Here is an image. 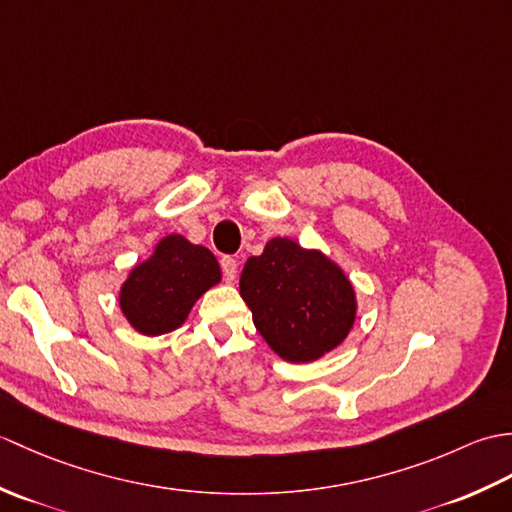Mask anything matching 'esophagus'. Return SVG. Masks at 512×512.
Returning a JSON list of instances; mask_svg holds the SVG:
<instances>
[{
    "mask_svg": "<svg viewBox=\"0 0 512 512\" xmlns=\"http://www.w3.org/2000/svg\"><path fill=\"white\" fill-rule=\"evenodd\" d=\"M220 266H222V275L226 281H233L237 277V262L233 257H222Z\"/></svg>",
    "mask_w": 512,
    "mask_h": 512,
    "instance_id": "esophagus-1",
    "label": "esophagus"
}]
</instances>
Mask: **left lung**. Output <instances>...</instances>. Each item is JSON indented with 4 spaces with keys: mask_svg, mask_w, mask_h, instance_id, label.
Returning a JSON list of instances; mask_svg holds the SVG:
<instances>
[{
    "mask_svg": "<svg viewBox=\"0 0 512 512\" xmlns=\"http://www.w3.org/2000/svg\"><path fill=\"white\" fill-rule=\"evenodd\" d=\"M239 295L257 332L290 363L317 361L341 345L356 314L343 270L288 237L270 239L262 255L248 259Z\"/></svg>",
    "mask_w": 512,
    "mask_h": 512,
    "instance_id": "obj_1",
    "label": "left lung"
}]
</instances>
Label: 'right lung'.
Here are the masks:
<instances>
[{
	"instance_id": "add662e5",
	"label": "right lung",
	"mask_w": 512,
	"mask_h": 512,
	"mask_svg": "<svg viewBox=\"0 0 512 512\" xmlns=\"http://www.w3.org/2000/svg\"><path fill=\"white\" fill-rule=\"evenodd\" d=\"M220 279V264L209 248L167 235L156 253L129 273L118 301L138 332L158 336L180 328L193 303Z\"/></svg>"
}]
</instances>
